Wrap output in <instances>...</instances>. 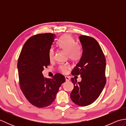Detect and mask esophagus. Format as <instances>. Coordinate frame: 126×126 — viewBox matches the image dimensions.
Listing matches in <instances>:
<instances>
[{
	"label": "esophagus",
	"instance_id": "34e87169",
	"mask_svg": "<svg viewBox=\"0 0 126 126\" xmlns=\"http://www.w3.org/2000/svg\"><path fill=\"white\" fill-rule=\"evenodd\" d=\"M65 79L66 81H69L70 80V77H68V76H65Z\"/></svg>",
	"mask_w": 126,
	"mask_h": 126
}]
</instances>
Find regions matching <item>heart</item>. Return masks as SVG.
<instances>
[{
	"label": "heart",
	"mask_w": 126,
	"mask_h": 126,
	"mask_svg": "<svg viewBox=\"0 0 126 126\" xmlns=\"http://www.w3.org/2000/svg\"><path fill=\"white\" fill-rule=\"evenodd\" d=\"M75 45V42L74 39L68 34L63 36L58 43V47L64 51L68 53V57L71 61L78 60L81 57V53ZM54 56L55 51L53 49H51L49 52L50 60H52ZM70 68L71 67L69 65H64L61 66L60 69L61 72L65 74L68 73Z\"/></svg>",
	"instance_id": "heart-1"
}]
</instances>
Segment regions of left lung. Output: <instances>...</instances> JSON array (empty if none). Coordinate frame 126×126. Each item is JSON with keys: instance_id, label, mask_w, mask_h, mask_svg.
<instances>
[{"instance_id": "obj_1", "label": "left lung", "mask_w": 126, "mask_h": 126, "mask_svg": "<svg viewBox=\"0 0 126 126\" xmlns=\"http://www.w3.org/2000/svg\"><path fill=\"white\" fill-rule=\"evenodd\" d=\"M79 39L82 47V57L71 74L81 75L82 80L77 82L76 79L71 78L74 88L70 98L77 105L87 106L98 97L105 86L106 58L95 39L83 35L80 36Z\"/></svg>"}]
</instances>
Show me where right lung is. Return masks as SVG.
Listing matches in <instances>:
<instances>
[{"instance_id": "obj_1", "label": "right lung", "mask_w": 126, "mask_h": 126, "mask_svg": "<svg viewBox=\"0 0 126 126\" xmlns=\"http://www.w3.org/2000/svg\"><path fill=\"white\" fill-rule=\"evenodd\" d=\"M51 33L31 36L25 43L19 56L17 68L21 90L33 106L44 108L50 106L56 98L59 88L65 79L56 74L52 79L44 77L42 71L50 65L49 52L56 41Z\"/></svg>"}]
</instances>
